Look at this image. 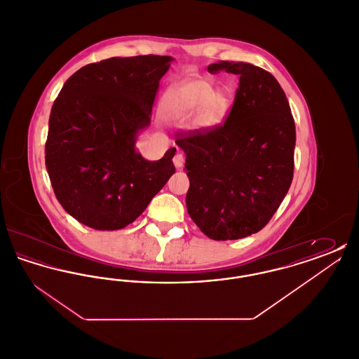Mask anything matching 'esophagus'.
I'll list each match as a JSON object with an SVG mask.
<instances>
[{"mask_svg": "<svg viewBox=\"0 0 359 359\" xmlns=\"http://www.w3.org/2000/svg\"><path fill=\"white\" fill-rule=\"evenodd\" d=\"M172 161H173L175 167H176L177 170H180V168L183 167V164H184V156H183L182 154H176L175 156H173Z\"/></svg>", "mask_w": 359, "mask_h": 359, "instance_id": "1", "label": "esophagus"}]
</instances>
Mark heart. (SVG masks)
<instances>
[{
  "label": "heart",
  "mask_w": 359,
  "mask_h": 359,
  "mask_svg": "<svg viewBox=\"0 0 359 359\" xmlns=\"http://www.w3.org/2000/svg\"><path fill=\"white\" fill-rule=\"evenodd\" d=\"M231 104L227 86L214 88V83L201 76L183 79L170 87L161 100L165 118H184L195 111L194 126L210 130L222 123Z\"/></svg>",
  "instance_id": "obj_1"
}]
</instances>
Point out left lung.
<instances>
[{"label": "left lung", "mask_w": 359, "mask_h": 359, "mask_svg": "<svg viewBox=\"0 0 359 359\" xmlns=\"http://www.w3.org/2000/svg\"><path fill=\"white\" fill-rule=\"evenodd\" d=\"M207 69L236 74L239 85L222 125L176 135L187 156V211L208 238H245L268 224L290 189L294 120L284 90L266 69L227 60Z\"/></svg>", "instance_id": "left-lung-1"}]
</instances>
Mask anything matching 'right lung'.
<instances>
[{
    "instance_id": "obj_1",
    "label": "right lung",
    "mask_w": 359,
    "mask_h": 359,
    "mask_svg": "<svg viewBox=\"0 0 359 359\" xmlns=\"http://www.w3.org/2000/svg\"><path fill=\"white\" fill-rule=\"evenodd\" d=\"M172 60L110 57L78 69L60 90L50 114L46 167L56 199L78 222L123 229L175 173L176 148L157 161L135 148Z\"/></svg>"
}]
</instances>
